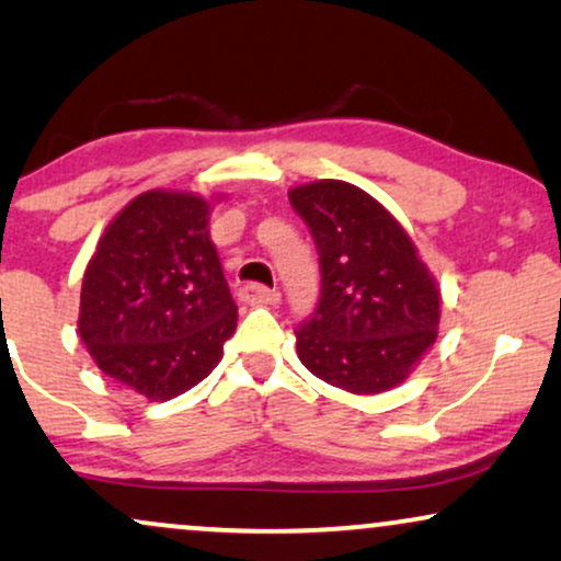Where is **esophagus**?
I'll use <instances>...</instances> for the list:
<instances>
[{
  "label": "esophagus",
  "mask_w": 561,
  "mask_h": 561,
  "mask_svg": "<svg viewBox=\"0 0 561 561\" xmlns=\"http://www.w3.org/2000/svg\"><path fill=\"white\" fill-rule=\"evenodd\" d=\"M237 296H240V301L250 304V306H275L280 301L278 290L260 286V283H244Z\"/></svg>",
  "instance_id": "obj_1"
}]
</instances>
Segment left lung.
<instances>
[{"instance_id":"8db88e82","label":"left lung","mask_w":561,"mask_h":561,"mask_svg":"<svg viewBox=\"0 0 561 561\" xmlns=\"http://www.w3.org/2000/svg\"><path fill=\"white\" fill-rule=\"evenodd\" d=\"M319 252V306L296 327L298 359L357 396L390 390L436 340L439 288L386 206L344 181L288 191Z\"/></svg>"}]
</instances>
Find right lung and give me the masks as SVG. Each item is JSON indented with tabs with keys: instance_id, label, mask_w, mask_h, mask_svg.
Wrapping results in <instances>:
<instances>
[{
	"instance_id": "1",
	"label": "right lung",
	"mask_w": 561,
	"mask_h": 561,
	"mask_svg": "<svg viewBox=\"0 0 561 561\" xmlns=\"http://www.w3.org/2000/svg\"><path fill=\"white\" fill-rule=\"evenodd\" d=\"M237 327L209 202L145 191L106 227L81 286L79 334L99 370L150 401L202 382Z\"/></svg>"
}]
</instances>
